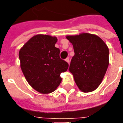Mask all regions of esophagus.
Masks as SVG:
<instances>
[{
  "mask_svg": "<svg viewBox=\"0 0 123 123\" xmlns=\"http://www.w3.org/2000/svg\"><path fill=\"white\" fill-rule=\"evenodd\" d=\"M65 61H67V62H68V63H69V62H70V59H69V58H68V57H67V59H65Z\"/></svg>",
  "mask_w": 123,
  "mask_h": 123,
  "instance_id": "34e87169",
  "label": "esophagus"
}]
</instances>
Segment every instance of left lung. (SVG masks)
<instances>
[{
  "instance_id": "1",
  "label": "left lung",
  "mask_w": 123,
  "mask_h": 123,
  "mask_svg": "<svg viewBox=\"0 0 123 123\" xmlns=\"http://www.w3.org/2000/svg\"><path fill=\"white\" fill-rule=\"evenodd\" d=\"M66 37L74 51L68 70L75 82L83 92L94 91L100 85L108 68V47L98 35L88 33Z\"/></svg>"
}]
</instances>
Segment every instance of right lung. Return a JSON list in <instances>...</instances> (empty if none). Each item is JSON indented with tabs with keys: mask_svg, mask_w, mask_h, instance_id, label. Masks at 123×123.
Here are the masks:
<instances>
[{
	"mask_svg": "<svg viewBox=\"0 0 123 123\" xmlns=\"http://www.w3.org/2000/svg\"><path fill=\"white\" fill-rule=\"evenodd\" d=\"M56 42V37L38 34L19 51L20 67L25 79L41 93L55 90L62 81L60 75L68 68V64L60 58V50L55 46Z\"/></svg>",
	"mask_w": 123,
	"mask_h": 123,
	"instance_id": "right-lung-1",
	"label": "right lung"
}]
</instances>
